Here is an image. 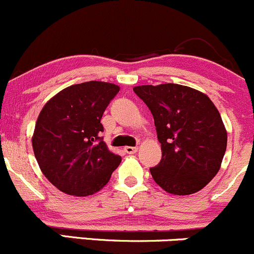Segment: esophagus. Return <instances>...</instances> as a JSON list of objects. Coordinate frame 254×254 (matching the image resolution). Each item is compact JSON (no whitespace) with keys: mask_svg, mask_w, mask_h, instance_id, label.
<instances>
[{"mask_svg":"<svg viewBox=\"0 0 254 254\" xmlns=\"http://www.w3.org/2000/svg\"><path fill=\"white\" fill-rule=\"evenodd\" d=\"M137 147H131V146H127V147H124V151L127 152V154H132V153H136L137 152Z\"/></svg>","mask_w":254,"mask_h":254,"instance_id":"1","label":"esophagus"}]
</instances>
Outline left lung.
<instances>
[{"mask_svg":"<svg viewBox=\"0 0 254 254\" xmlns=\"http://www.w3.org/2000/svg\"><path fill=\"white\" fill-rule=\"evenodd\" d=\"M134 92L148 107L161 142L162 159L149 168L169 193L202 190L220 169L228 134L217 107L204 93L178 84L142 85Z\"/></svg>","mask_w":254,"mask_h":254,"instance_id":"left-lung-1","label":"left lung"}]
</instances>
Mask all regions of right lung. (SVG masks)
<instances>
[{"label":"right lung","instance_id":"right-lung-1","mask_svg":"<svg viewBox=\"0 0 254 254\" xmlns=\"http://www.w3.org/2000/svg\"><path fill=\"white\" fill-rule=\"evenodd\" d=\"M119 86L103 81L71 85L45 105L33 148L44 175L58 190L75 196L100 191L119 165L101 132L103 113Z\"/></svg>","mask_w":254,"mask_h":254}]
</instances>
